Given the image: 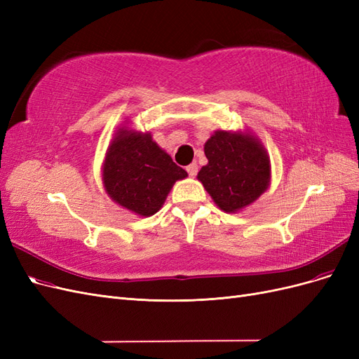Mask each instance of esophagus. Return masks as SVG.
I'll return each instance as SVG.
<instances>
[{"mask_svg": "<svg viewBox=\"0 0 359 359\" xmlns=\"http://www.w3.org/2000/svg\"><path fill=\"white\" fill-rule=\"evenodd\" d=\"M186 169H187V173L190 177L198 175V165H196V163H191V165H189Z\"/></svg>", "mask_w": 359, "mask_h": 359, "instance_id": "1", "label": "esophagus"}]
</instances>
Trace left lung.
Wrapping results in <instances>:
<instances>
[{"label":"left lung","instance_id":"8db88e82","mask_svg":"<svg viewBox=\"0 0 359 359\" xmlns=\"http://www.w3.org/2000/svg\"><path fill=\"white\" fill-rule=\"evenodd\" d=\"M203 151L208 165L199 170L198 180L220 210H243L268 189L269 158L256 137L215 132Z\"/></svg>","mask_w":359,"mask_h":359}]
</instances>
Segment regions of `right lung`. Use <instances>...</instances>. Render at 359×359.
Segmentation results:
<instances>
[{
    "mask_svg": "<svg viewBox=\"0 0 359 359\" xmlns=\"http://www.w3.org/2000/svg\"><path fill=\"white\" fill-rule=\"evenodd\" d=\"M187 177L149 133L119 128L103 165L107 194L139 215H153L165 203L175 181Z\"/></svg>",
    "mask_w": 359,
    "mask_h": 359,
    "instance_id": "right-lung-1",
    "label": "right lung"
}]
</instances>
